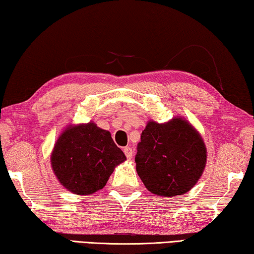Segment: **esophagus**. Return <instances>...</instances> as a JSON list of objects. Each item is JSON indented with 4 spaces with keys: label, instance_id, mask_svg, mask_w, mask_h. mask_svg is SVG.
I'll list each match as a JSON object with an SVG mask.
<instances>
[{
    "label": "esophagus",
    "instance_id": "34e87169",
    "mask_svg": "<svg viewBox=\"0 0 254 254\" xmlns=\"http://www.w3.org/2000/svg\"><path fill=\"white\" fill-rule=\"evenodd\" d=\"M124 153H125V155H126V157L128 159H130L132 157V149L130 147H125Z\"/></svg>",
    "mask_w": 254,
    "mask_h": 254
}]
</instances>
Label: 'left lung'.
<instances>
[{
    "instance_id": "8db88e82",
    "label": "left lung",
    "mask_w": 254,
    "mask_h": 254,
    "mask_svg": "<svg viewBox=\"0 0 254 254\" xmlns=\"http://www.w3.org/2000/svg\"><path fill=\"white\" fill-rule=\"evenodd\" d=\"M206 158L203 138L188 120H149L137 146L136 171L150 193L172 197L185 194L197 183Z\"/></svg>"
}]
</instances>
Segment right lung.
Returning a JSON list of instances; mask_svg holds the SVG:
<instances>
[{"instance_id":"obj_1","label":"right lung","mask_w":254,"mask_h":254,"mask_svg":"<svg viewBox=\"0 0 254 254\" xmlns=\"http://www.w3.org/2000/svg\"><path fill=\"white\" fill-rule=\"evenodd\" d=\"M126 156L108 130L95 123L68 126L51 153V166L60 184L70 192L88 195L104 189L115 167Z\"/></svg>"}]
</instances>
